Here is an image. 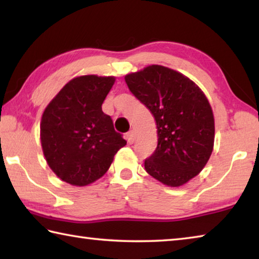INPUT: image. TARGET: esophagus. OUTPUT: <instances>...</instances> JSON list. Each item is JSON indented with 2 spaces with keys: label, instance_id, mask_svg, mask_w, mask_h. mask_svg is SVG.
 <instances>
[{
  "label": "esophagus",
  "instance_id": "esophagus-1",
  "mask_svg": "<svg viewBox=\"0 0 259 259\" xmlns=\"http://www.w3.org/2000/svg\"><path fill=\"white\" fill-rule=\"evenodd\" d=\"M125 138H126V140H128L129 144H134L136 138H137V135H136V133H135L134 130H131V131H129L128 134L125 135Z\"/></svg>",
  "mask_w": 259,
  "mask_h": 259
}]
</instances>
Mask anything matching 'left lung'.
I'll list each match as a JSON object with an SVG mask.
<instances>
[{
  "instance_id": "obj_1",
  "label": "left lung",
  "mask_w": 259,
  "mask_h": 259,
  "mask_svg": "<svg viewBox=\"0 0 259 259\" xmlns=\"http://www.w3.org/2000/svg\"><path fill=\"white\" fill-rule=\"evenodd\" d=\"M129 90L155 119L157 146L145 170L170 187L198 176L213 150L214 119L203 91L175 69L151 65L126 74Z\"/></svg>"
}]
</instances>
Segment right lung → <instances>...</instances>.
Here are the masks:
<instances>
[{"instance_id":"add662e5","label":"right lung","mask_w":259,"mask_h":259,"mask_svg":"<svg viewBox=\"0 0 259 259\" xmlns=\"http://www.w3.org/2000/svg\"><path fill=\"white\" fill-rule=\"evenodd\" d=\"M114 82V76L74 77L43 112L42 151L48 165L63 182L73 186L93 184L106 174L114 155L126 145L102 109Z\"/></svg>"}]
</instances>
